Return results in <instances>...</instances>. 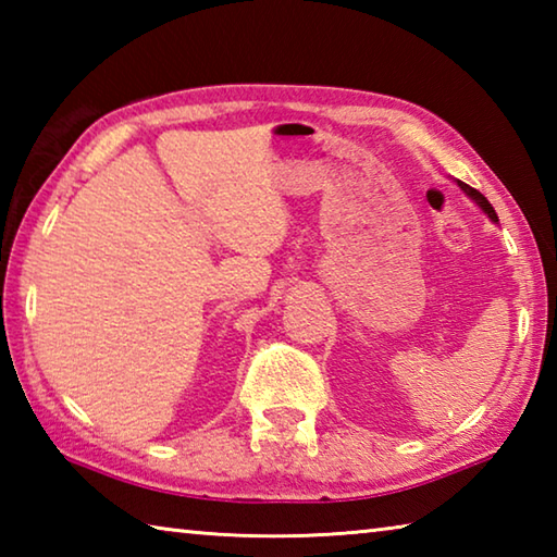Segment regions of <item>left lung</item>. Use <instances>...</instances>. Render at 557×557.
Instances as JSON below:
<instances>
[{
	"label": "left lung",
	"mask_w": 557,
	"mask_h": 557,
	"mask_svg": "<svg viewBox=\"0 0 557 557\" xmlns=\"http://www.w3.org/2000/svg\"><path fill=\"white\" fill-rule=\"evenodd\" d=\"M457 184H459V188H461V191H465V194L469 196V199H471V201H476V206H479V209H482V211H484V213L488 215V219H492L494 223L498 221V215H496V211H494V206L486 201V196H484V194H479V191H476V188H471V186H469V184H465V182H457Z\"/></svg>",
	"instance_id": "1"
}]
</instances>
